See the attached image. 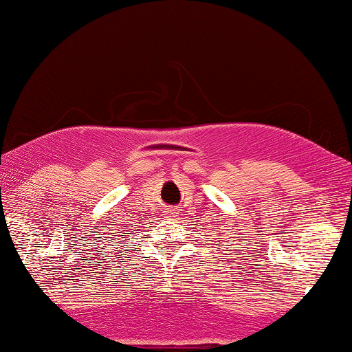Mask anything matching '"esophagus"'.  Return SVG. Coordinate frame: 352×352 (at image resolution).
Masks as SVG:
<instances>
[{"label": "esophagus", "mask_w": 352, "mask_h": 352, "mask_svg": "<svg viewBox=\"0 0 352 352\" xmlns=\"http://www.w3.org/2000/svg\"><path fill=\"white\" fill-rule=\"evenodd\" d=\"M175 213H176V211H175V210H171V211H170V214H171V216H173V214H175Z\"/></svg>", "instance_id": "esophagus-1"}]
</instances>
